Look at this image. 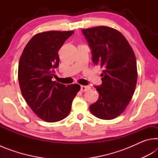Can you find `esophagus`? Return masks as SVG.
Returning <instances> with one entry per match:
<instances>
[{"mask_svg": "<svg viewBox=\"0 0 158 158\" xmlns=\"http://www.w3.org/2000/svg\"><path fill=\"white\" fill-rule=\"evenodd\" d=\"M90 87L86 86V85H81V92H85L87 90H89Z\"/></svg>", "mask_w": 158, "mask_h": 158, "instance_id": "1", "label": "esophagus"}]
</instances>
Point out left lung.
<instances>
[{
    "label": "left lung",
    "instance_id": "1",
    "mask_svg": "<svg viewBox=\"0 0 158 158\" xmlns=\"http://www.w3.org/2000/svg\"><path fill=\"white\" fill-rule=\"evenodd\" d=\"M92 50L93 62L103 68L102 83L95 86L99 93L90 111L100 119L120 116L129 105L137 81L135 53L121 32L108 26L83 29Z\"/></svg>",
    "mask_w": 158,
    "mask_h": 158
}]
</instances>
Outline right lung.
<instances>
[{"mask_svg": "<svg viewBox=\"0 0 158 158\" xmlns=\"http://www.w3.org/2000/svg\"><path fill=\"white\" fill-rule=\"evenodd\" d=\"M74 31H52L37 33L26 45L18 68L21 94L40 118L48 123L68 116L72 102L81 87L53 81L59 65L58 51Z\"/></svg>", "mask_w": 158, "mask_h": 158, "instance_id": "1", "label": "right lung"}]
</instances>
